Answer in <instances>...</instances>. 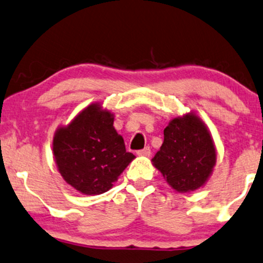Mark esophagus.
<instances>
[{
	"instance_id": "34e87169",
	"label": "esophagus",
	"mask_w": 263,
	"mask_h": 263,
	"mask_svg": "<svg viewBox=\"0 0 263 263\" xmlns=\"http://www.w3.org/2000/svg\"><path fill=\"white\" fill-rule=\"evenodd\" d=\"M150 154H152V150H150L149 146H145L144 149L138 150L137 152V155L139 156H150Z\"/></svg>"
}]
</instances>
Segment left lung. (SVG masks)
I'll use <instances>...</instances> for the list:
<instances>
[{
	"mask_svg": "<svg viewBox=\"0 0 263 263\" xmlns=\"http://www.w3.org/2000/svg\"><path fill=\"white\" fill-rule=\"evenodd\" d=\"M163 143L153 164L178 192L201 187L216 162L214 142L208 128L195 114L176 118L163 129Z\"/></svg>",
	"mask_w": 263,
	"mask_h": 263,
	"instance_id": "1",
	"label": "left lung"
}]
</instances>
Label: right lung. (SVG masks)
Returning <instances> with one entry per match:
<instances>
[{"instance_id": "right-lung-1", "label": "right lung", "mask_w": 263, "mask_h": 263, "mask_svg": "<svg viewBox=\"0 0 263 263\" xmlns=\"http://www.w3.org/2000/svg\"><path fill=\"white\" fill-rule=\"evenodd\" d=\"M113 114L97 103L80 111L65 127L55 132L52 152L59 172L84 195H100L135 159L124 138L113 126Z\"/></svg>"}]
</instances>
